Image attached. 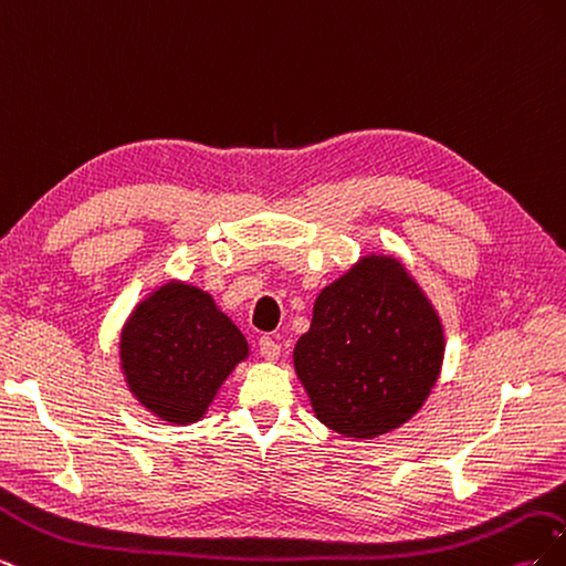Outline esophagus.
<instances>
[{
	"instance_id": "1",
	"label": "esophagus",
	"mask_w": 566,
	"mask_h": 566,
	"mask_svg": "<svg viewBox=\"0 0 566 566\" xmlns=\"http://www.w3.org/2000/svg\"><path fill=\"white\" fill-rule=\"evenodd\" d=\"M260 354L266 358V361H276V358L281 356V345L273 337L264 335L260 339Z\"/></svg>"
}]
</instances>
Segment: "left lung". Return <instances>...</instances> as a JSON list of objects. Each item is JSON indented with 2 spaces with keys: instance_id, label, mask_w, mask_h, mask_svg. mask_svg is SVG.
<instances>
[{
  "instance_id": "1",
  "label": "left lung",
  "mask_w": 566,
  "mask_h": 566,
  "mask_svg": "<svg viewBox=\"0 0 566 566\" xmlns=\"http://www.w3.org/2000/svg\"><path fill=\"white\" fill-rule=\"evenodd\" d=\"M293 358L316 418L337 434L373 439L397 430L430 397L443 331L403 264L368 254L321 290Z\"/></svg>"
}]
</instances>
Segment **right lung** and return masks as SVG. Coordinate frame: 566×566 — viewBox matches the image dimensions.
<instances>
[{
    "label": "right lung",
    "mask_w": 566,
    "mask_h": 566,
    "mask_svg": "<svg viewBox=\"0 0 566 566\" xmlns=\"http://www.w3.org/2000/svg\"><path fill=\"white\" fill-rule=\"evenodd\" d=\"M248 342L205 290L167 283L150 293L119 335L129 391L160 420L188 424L205 416Z\"/></svg>",
    "instance_id": "right-lung-1"
}]
</instances>
